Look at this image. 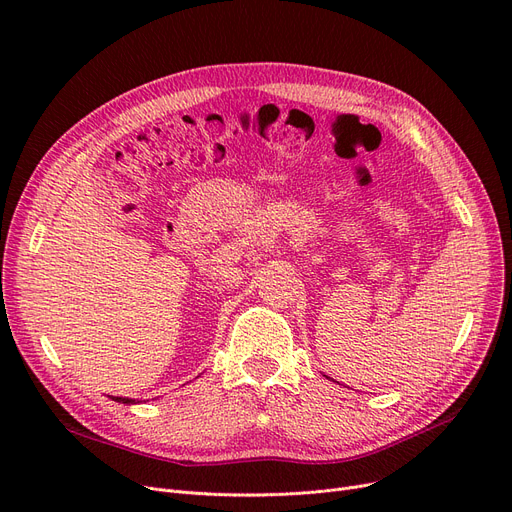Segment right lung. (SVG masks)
<instances>
[{"label":"right lung","instance_id":"right-lung-1","mask_svg":"<svg viewBox=\"0 0 512 512\" xmlns=\"http://www.w3.org/2000/svg\"><path fill=\"white\" fill-rule=\"evenodd\" d=\"M114 400H118V402H126V405H130V402H134V400H130V398H120V396H114Z\"/></svg>","mask_w":512,"mask_h":512}]
</instances>
